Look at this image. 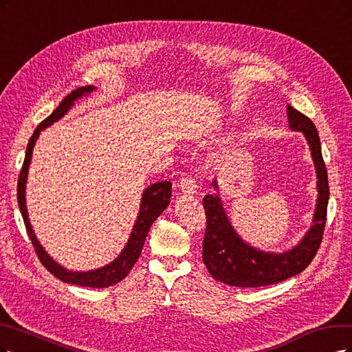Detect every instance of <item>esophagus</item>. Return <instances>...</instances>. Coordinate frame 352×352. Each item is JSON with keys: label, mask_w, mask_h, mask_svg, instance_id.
I'll list each match as a JSON object with an SVG mask.
<instances>
[{"label": "esophagus", "mask_w": 352, "mask_h": 352, "mask_svg": "<svg viewBox=\"0 0 352 352\" xmlns=\"http://www.w3.org/2000/svg\"><path fill=\"white\" fill-rule=\"evenodd\" d=\"M178 187L181 188V191L184 192V195H192V192L196 191V181L188 175H184L179 179Z\"/></svg>", "instance_id": "34e87169"}]
</instances>
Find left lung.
<instances>
[{
    "label": "left lung",
    "instance_id": "8db88e82",
    "mask_svg": "<svg viewBox=\"0 0 352 352\" xmlns=\"http://www.w3.org/2000/svg\"><path fill=\"white\" fill-rule=\"evenodd\" d=\"M288 122L292 130L302 131L309 140L311 156L317 171V208L310 231L302 241L292 250L282 254L258 252L247 245L235 234L217 195L203 197L206 213V230L203 236V262L209 274L226 285L238 288H257L274 285L294 275H298L307 267L323 240V231L327 217L329 184L327 171L322 156L320 139L313 121L300 111L288 105ZM218 190L217 181H213Z\"/></svg>",
    "mask_w": 352,
    "mask_h": 352
}]
</instances>
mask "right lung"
Masks as SVG:
<instances>
[{
  "label": "right lung",
  "mask_w": 352,
  "mask_h": 352,
  "mask_svg": "<svg viewBox=\"0 0 352 352\" xmlns=\"http://www.w3.org/2000/svg\"><path fill=\"white\" fill-rule=\"evenodd\" d=\"M95 87L94 86H82L73 90L72 94L67 95L61 104L56 107V109L52 112L50 117L45 118L36 130L33 131L32 138L28 143V149H26V156L23 161V166L20 169V175L17 181V201H19V208L21 212V217H23L26 231L29 234V238L32 241L33 248H35V253L38 258L41 260V263L48 269V272L58 278L63 282L67 283H74V285L78 287H89V288H107L111 285H116L120 280L126 278L130 270L133 269L134 263L138 262V258L142 253V248L144 244V240L147 236V232H149L152 223L155 219L160 217V214L166 209L169 197H171V187L173 184L169 181H161V183H155L149 188H146L142 197V206H140V213L138 217V221H135V225L133 228V232L130 235V240L124 248L122 253L120 254L118 258H116L114 262L109 263L105 267H100L98 270H90V272H72L61 267L60 265H56V262L45 253L42 245L38 243L35 234H33L32 226L29 223L28 218V210H26V200H25V187H26V177H28V169L30 164V157H32V151L33 146H35V142L38 139V135L41 130L45 127L51 126L54 121L61 118L67 111L70 109L73 105V102L77 98H82L85 94L92 92Z\"/></svg>",
  "instance_id": "right-lung-1"
}]
</instances>
